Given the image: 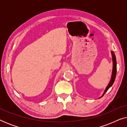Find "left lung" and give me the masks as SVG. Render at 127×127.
<instances>
[{"instance_id": "obj_1", "label": "left lung", "mask_w": 127, "mask_h": 127, "mask_svg": "<svg viewBox=\"0 0 127 127\" xmlns=\"http://www.w3.org/2000/svg\"><path fill=\"white\" fill-rule=\"evenodd\" d=\"M111 54H112V61H113V69H112V76H111L110 80L109 81L108 85H107L106 87L105 91H104L103 94L102 95V96L100 97L99 98H101L104 95V94L106 93L107 90H109V88L111 87L112 86L115 80L116 77V72H117V63H116V55L114 54V53L113 51H111Z\"/></svg>"}]
</instances>
